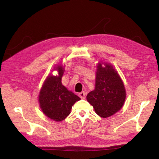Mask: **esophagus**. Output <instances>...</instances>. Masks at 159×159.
<instances>
[{"label":"esophagus","instance_id":"1","mask_svg":"<svg viewBox=\"0 0 159 159\" xmlns=\"http://www.w3.org/2000/svg\"><path fill=\"white\" fill-rule=\"evenodd\" d=\"M85 95H86V93L85 92V91H81V93H79V96L80 97L81 99H85Z\"/></svg>","mask_w":159,"mask_h":159}]
</instances>
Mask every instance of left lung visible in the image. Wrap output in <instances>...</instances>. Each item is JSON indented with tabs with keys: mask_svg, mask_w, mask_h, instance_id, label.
I'll list each match as a JSON object with an SVG mask.
<instances>
[{
	"mask_svg": "<svg viewBox=\"0 0 159 159\" xmlns=\"http://www.w3.org/2000/svg\"><path fill=\"white\" fill-rule=\"evenodd\" d=\"M96 66L95 89L86 98L99 116L107 118L122 108L126 91L121 77L111 64L99 61Z\"/></svg>",
	"mask_w": 159,
	"mask_h": 159,
	"instance_id": "left-lung-1",
	"label": "left lung"
}]
</instances>
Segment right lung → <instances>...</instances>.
Instances as JSON below:
<instances>
[{"mask_svg":"<svg viewBox=\"0 0 159 159\" xmlns=\"http://www.w3.org/2000/svg\"><path fill=\"white\" fill-rule=\"evenodd\" d=\"M57 75L50 74L43 84L38 96L40 107L46 116L56 121L64 120L70 114L74 103L81 99L61 83L64 66L54 67Z\"/></svg>","mask_w":159,"mask_h":159,"instance_id":"right-lung-1","label":"right lung"}]
</instances>
